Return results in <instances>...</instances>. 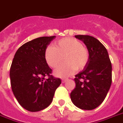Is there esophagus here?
<instances>
[{
  "mask_svg": "<svg viewBox=\"0 0 123 123\" xmlns=\"http://www.w3.org/2000/svg\"><path fill=\"white\" fill-rule=\"evenodd\" d=\"M62 83H65L66 82V81H67V79H62Z\"/></svg>",
  "mask_w": 123,
  "mask_h": 123,
  "instance_id": "34e87169",
  "label": "esophagus"
}]
</instances>
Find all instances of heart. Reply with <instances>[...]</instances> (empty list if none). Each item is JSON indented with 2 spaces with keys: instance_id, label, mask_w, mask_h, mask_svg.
I'll use <instances>...</instances> for the list:
<instances>
[{
  "instance_id": "heart-1",
  "label": "heart",
  "mask_w": 123,
  "mask_h": 123,
  "mask_svg": "<svg viewBox=\"0 0 123 123\" xmlns=\"http://www.w3.org/2000/svg\"><path fill=\"white\" fill-rule=\"evenodd\" d=\"M66 64L54 71L55 75L64 77L85 68L89 61V51L82 43L74 37H66L55 42V46H48L44 51V59L50 67L55 68L63 61Z\"/></svg>"
}]
</instances>
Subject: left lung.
I'll list each match as a JSON object with an SVG mask.
<instances>
[{
    "mask_svg": "<svg viewBox=\"0 0 123 123\" xmlns=\"http://www.w3.org/2000/svg\"><path fill=\"white\" fill-rule=\"evenodd\" d=\"M89 51V61L75 75L76 87L70 93L73 104L81 110H92L106 97L111 84V64L105 47L95 37L78 35Z\"/></svg>",
    "mask_w": 123,
    "mask_h": 123,
    "instance_id": "8db88e82",
    "label": "left lung"
}]
</instances>
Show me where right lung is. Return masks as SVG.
Here are the masks:
<instances>
[{"label":"right lung","instance_id":"add662e5","mask_svg":"<svg viewBox=\"0 0 123 123\" xmlns=\"http://www.w3.org/2000/svg\"><path fill=\"white\" fill-rule=\"evenodd\" d=\"M55 38L40 37L26 42L18 49L12 61L9 73L12 91L28 111H41L49 106L62 83L50 75L52 70L44 59L45 49Z\"/></svg>","mask_w":123,"mask_h":123}]
</instances>
